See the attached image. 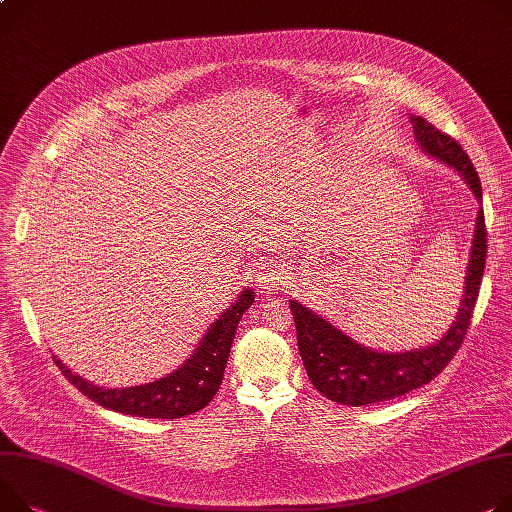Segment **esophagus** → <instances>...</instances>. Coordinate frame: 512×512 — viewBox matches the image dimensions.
I'll list each match as a JSON object with an SVG mask.
<instances>
[{"label":"esophagus","instance_id":"esophagus-1","mask_svg":"<svg viewBox=\"0 0 512 512\" xmlns=\"http://www.w3.org/2000/svg\"><path fill=\"white\" fill-rule=\"evenodd\" d=\"M285 279V268L277 262H264L258 268V287L260 289H277Z\"/></svg>","mask_w":512,"mask_h":512}]
</instances>
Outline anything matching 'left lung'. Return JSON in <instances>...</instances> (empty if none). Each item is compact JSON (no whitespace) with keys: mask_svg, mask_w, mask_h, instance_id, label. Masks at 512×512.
<instances>
[{"mask_svg":"<svg viewBox=\"0 0 512 512\" xmlns=\"http://www.w3.org/2000/svg\"><path fill=\"white\" fill-rule=\"evenodd\" d=\"M414 137L418 145L432 157L455 168L476 199L482 201L480 176L463 151V147L447 133L430 125L422 116H412ZM488 235L484 211H478L474 246L465 277V293L457 320L449 332L437 342L420 350L377 352L357 344L297 301H289L297 328V346L309 381L332 402L344 406H367L393 400L430 383L455 359L461 348L474 307L480 295L482 274L486 266Z\"/></svg>","mask_w":512,"mask_h":512,"instance_id":"1","label":"left lung"}]
</instances>
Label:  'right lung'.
<instances>
[{
	"mask_svg": "<svg viewBox=\"0 0 512 512\" xmlns=\"http://www.w3.org/2000/svg\"><path fill=\"white\" fill-rule=\"evenodd\" d=\"M252 303L254 293L250 289L242 291L240 299L225 313H221L217 322H213L211 330L205 334L194 355L178 371L160 381L145 383L139 387L104 389L82 379L80 375L71 373L57 357L55 363L69 383H73L86 398L102 408L143 418L190 416L209 406L215 393L219 391L235 328H238L244 311Z\"/></svg>",
	"mask_w": 512,
	"mask_h": 512,
	"instance_id": "1",
	"label": "right lung"
}]
</instances>
